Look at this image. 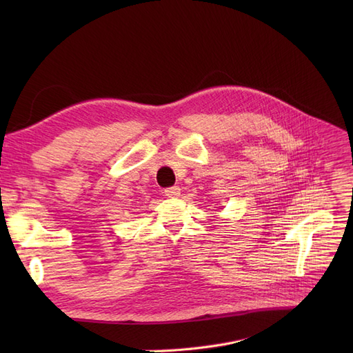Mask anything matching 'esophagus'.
I'll return each mask as SVG.
<instances>
[{
	"label": "esophagus",
	"mask_w": 353,
	"mask_h": 353,
	"mask_svg": "<svg viewBox=\"0 0 353 353\" xmlns=\"http://www.w3.org/2000/svg\"><path fill=\"white\" fill-rule=\"evenodd\" d=\"M179 193H181V188L176 187V185L165 188V196H166V197H178Z\"/></svg>",
	"instance_id": "esophagus-1"
}]
</instances>
